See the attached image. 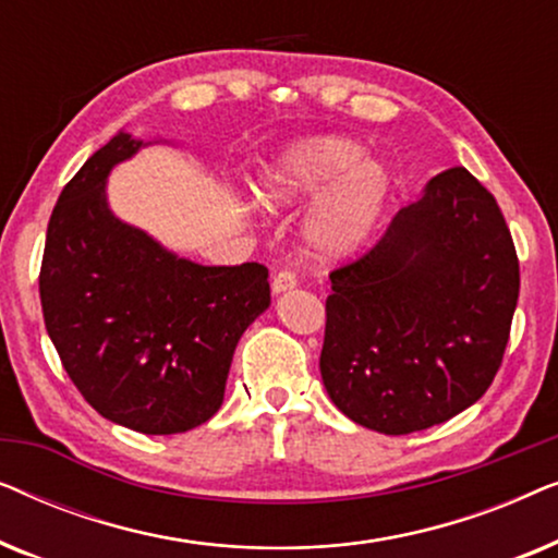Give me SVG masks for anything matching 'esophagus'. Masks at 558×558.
I'll return each instance as SVG.
<instances>
[{
  "label": "esophagus",
  "instance_id": "34e87169",
  "mask_svg": "<svg viewBox=\"0 0 558 558\" xmlns=\"http://www.w3.org/2000/svg\"><path fill=\"white\" fill-rule=\"evenodd\" d=\"M294 287H296V274H294V271H289V269L279 271L277 277H274V281H271V289H274V294L289 292V289H294Z\"/></svg>",
  "mask_w": 558,
  "mask_h": 558
}]
</instances>
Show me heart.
Masks as SVG:
<instances>
[{
  "instance_id": "b5f03b06",
  "label": "heart",
  "mask_w": 558,
  "mask_h": 558,
  "mask_svg": "<svg viewBox=\"0 0 558 558\" xmlns=\"http://www.w3.org/2000/svg\"><path fill=\"white\" fill-rule=\"evenodd\" d=\"M361 144L340 136L296 142L256 182L258 203L269 210L317 208L304 223V241L317 262H340L376 231L391 197V174L376 159H361Z\"/></svg>"
}]
</instances>
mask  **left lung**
<instances>
[{
	"label": "left lung",
	"mask_w": 558,
	"mask_h": 558,
	"mask_svg": "<svg viewBox=\"0 0 558 558\" xmlns=\"http://www.w3.org/2000/svg\"><path fill=\"white\" fill-rule=\"evenodd\" d=\"M330 281L319 373L355 424L422 432L490 388L521 271L498 203L464 167L432 178Z\"/></svg>",
	"instance_id": "left-lung-1"
}]
</instances>
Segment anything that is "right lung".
<instances>
[{
    "label": "right lung",
    "instance_id": "obj_1",
    "mask_svg": "<svg viewBox=\"0 0 558 558\" xmlns=\"http://www.w3.org/2000/svg\"><path fill=\"white\" fill-rule=\"evenodd\" d=\"M140 147L119 132L63 187L40 302L60 363L98 414L142 434H180L223 403L233 350L271 302L269 269L178 258L113 216L106 178Z\"/></svg>",
    "mask_w": 558,
    "mask_h": 558
}]
</instances>
